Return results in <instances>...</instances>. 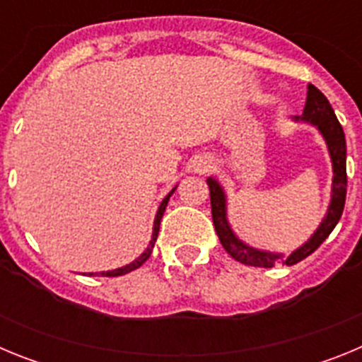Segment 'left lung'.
Here are the masks:
<instances>
[{"label": "left lung", "instance_id": "obj_1", "mask_svg": "<svg viewBox=\"0 0 362 362\" xmlns=\"http://www.w3.org/2000/svg\"><path fill=\"white\" fill-rule=\"evenodd\" d=\"M293 119L306 121V123L315 124L322 137L326 139L328 145V152L332 158V166H334V183H332V201L328 206L325 219L315 230L312 238L305 243V245L297 248L296 252L284 259L281 254H272V252L257 250L252 246L245 245L235 238V233L230 228L228 221H226V199L225 192L221 188L216 179L209 177L206 183L210 188V204H212V219L216 232L219 235V241L226 252L232 255L235 261L248 267H259V268H272L274 264H292L299 263L303 259L308 257L310 254L317 250L322 245L335 225L339 223L341 216H343L344 201H346V139H344V132L341 123L335 117V112L332 108L330 101L326 99V95L319 90L317 86L308 85V95H306V105L303 116H296Z\"/></svg>", "mask_w": 362, "mask_h": 362}]
</instances>
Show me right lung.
Masks as SVG:
<instances>
[{
  "instance_id": "right-lung-1",
  "label": "right lung",
  "mask_w": 362,
  "mask_h": 362,
  "mask_svg": "<svg viewBox=\"0 0 362 362\" xmlns=\"http://www.w3.org/2000/svg\"><path fill=\"white\" fill-rule=\"evenodd\" d=\"M175 190V188H174ZM174 190L168 194V196L165 197V199L161 201V204H159V210L158 214H156V221H153V233H152V241H150L148 248H146L145 252H143L139 257L136 259V261H132L130 264H127V267L123 268H116V270H110V272H99V276H103V277H117V276H123V274H129V272L136 270V268L141 267L143 263H145L146 259L150 257V254H152V248H153V243H156V239H158V233H159V225H161V217L163 214H165V209H166V204H168V199H170V196L174 194ZM88 276H94V274H88Z\"/></svg>"
}]
</instances>
